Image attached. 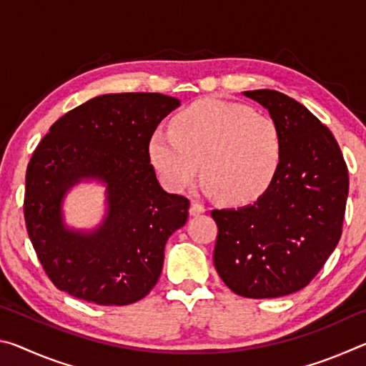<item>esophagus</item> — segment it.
Here are the masks:
<instances>
[{"mask_svg":"<svg viewBox=\"0 0 366 366\" xmlns=\"http://www.w3.org/2000/svg\"><path fill=\"white\" fill-rule=\"evenodd\" d=\"M190 214L192 216H198V214H202V213H205L207 212V208L203 207V205H200V203H197V202H192V205H190Z\"/></svg>","mask_w":366,"mask_h":366,"instance_id":"34e87169","label":"esophagus"}]
</instances>
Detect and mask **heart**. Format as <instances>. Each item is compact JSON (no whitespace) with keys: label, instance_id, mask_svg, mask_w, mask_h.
Returning a JSON list of instances; mask_svg holds the SVG:
<instances>
[{"label":"heart","instance_id":"heart-1","mask_svg":"<svg viewBox=\"0 0 366 366\" xmlns=\"http://www.w3.org/2000/svg\"><path fill=\"white\" fill-rule=\"evenodd\" d=\"M150 158L172 190L198 176L207 190L231 205L257 200L269 187L281 161L280 129L271 117L219 98L192 103L172 119V131H157Z\"/></svg>","mask_w":366,"mask_h":366}]
</instances>
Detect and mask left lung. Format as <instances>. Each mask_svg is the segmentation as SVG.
Masks as SVG:
<instances>
[{"label":"left lung","instance_id":"obj_1","mask_svg":"<svg viewBox=\"0 0 366 366\" xmlns=\"http://www.w3.org/2000/svg\"><path fill=\"white\" fill-rule=\"evenodd\" d=\"M280 129L276 176L252 205L213 209V262L226 286L249 299H274L308 286L342 234L349 171L317 116L276 90L244 92Z\"/></svg>","mask_w":366,"mask_h":366}]
</instances>
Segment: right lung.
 I'll return each mask as SVG.
<instances>
[{
    "instance_id": "right-lung-1",
    "label": "right lung",
    "mask_w": 366,
    "mask_h": 366,
    "mask_svg": "<svg viewBox=\"0 0 366 366\" xmlns=\"http://www.w3.org/2000/svg\"><path fill=\"white\" fill-rule=\"evenodd\" d=\"M181 102L161 94H108L71 109L49 127L26 174L24 216L43 269L63 292L97 305H129L150 292L164 245L187 222L189 200L161 187L148 145ZM107 187V214L72 229L62 214L74 184Z\"/></svg>"
}]
</instances>
